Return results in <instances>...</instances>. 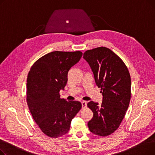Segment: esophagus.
Returning a JSON list of instances; mask_svg holds the SVG:
<instances>
[{"mask_svg": "<svg viewBox=\"0 0 155 155\" xmlns=\"http://www.w3.org/2000/svg\"><path fill=\"white\" fill-rule=\"evenodd\" d=\"M87 103L86 101H82V108L83 109H84L87 107Z\"/></svg>", "mask_w": 155, "mask_h": 155, "instance_id": "34e87169", "label": "esophagus"}]
</instances>
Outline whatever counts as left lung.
<instances>
[{
	"mask_svg": "<svg viewBox=\"0 0 155 155\" xmlns=\"http://www.w3.org/2000/svg\"><path fill=\"white\" fill-rule=\"evenodd\" d=\"M84 58L90 65L96 85L101 88L103 95L101 106L93 101L87 104L94 113L88 127L96 135L109 136L119 127L129 107L131 76L123 61L107 48L87 50Z\"/></svg>",
	"mask_w": 155,
	"mask_h": 155,
	"instance_id": "1",
	"label": "left lung"
}]
</instances>
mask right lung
<instances>
[{
  "mask_svg": "<svg viewBox=\"0 0 155 155\" xmlns=\"http://www.w3.org/2000/svg\"><path fill=\"white\" fill-rule=\"evenodd\" d=\"M81 51L49 53L38 59L29 71L27 104L32 118L46 136L57 138L67 134L71 120L82 108L78 101L60 98L69 70L79 61Z\"/></svg>",
  "mask_w": 155,
  "mask_h": 155,
  "instance_id": "1",
  "label": "right lung"
}]
</instances>
